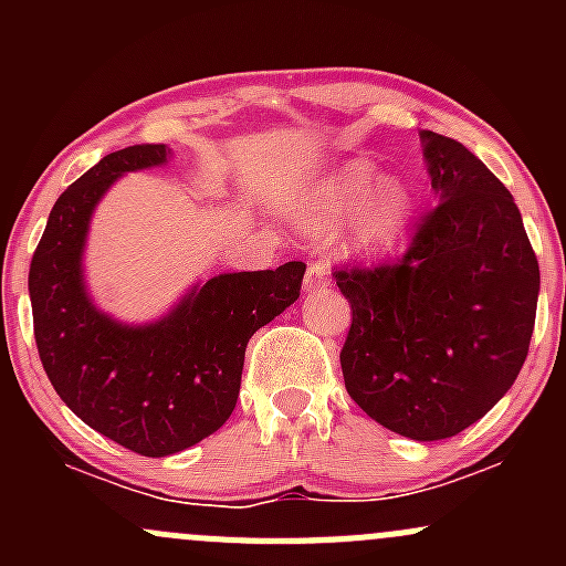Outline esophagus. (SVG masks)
<instances>
[{
  "label": "esophagus",
  "instance_id": "1",
  "mask_svg": "<svg viewBox=\"0 0 566 566\" xmlns=\"http://www.w3.org/2000/svg\"><path fill=\"white\" fill-rule=\"evenodd\" d=\"M325 284H328V262L323 256H315V260H310V268H306L304 290H319Z\"/></svg>",
  "mask_w": 566,
  "mask_h": 566
}]
</instances>
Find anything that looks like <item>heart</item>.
<instances>
[{"instance_id":"heart-1","label":"heart","mask_w":566,"mask_h":566,"mask_svg":"<svg viewBox=\"0 0 566 566\" xmlns=\"http://www.w3.org/2000/svg\"><path fill=\"white\" fill-rule=\"evenodd\" d=\"M413 210L410 191L399 180L378 182V167L350 161L334 169L310 202L315 230H331L353 219V241L364 249H386L402 235Z\"/></svg>"}]
</instances>
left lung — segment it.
<instances>
[{"label":"left lung","mask_w":566,"mask_h":566,"mask_svg":"<svg viewBox=\"0 0 566 566\" xmlns=\"http://www.w3.org/2000/svg\"><path fill=\"white\" fill-rule=\"evenodd\" d=\"M424 136L438 202L397 260L334 268L353 319L345 389L378 424L441 441L515 384L534 334L539 262L510 188L465 145Z\"/></svg>","instance_id":"8db88e82"}]
</instances>
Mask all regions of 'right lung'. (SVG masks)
I'll use <instances>...</instances> for the list:
<instances>
[{
  "label": "right lung",
  "instance_id": "right-lung-1",
  "mask_svg": "<svg viewBox=\"0 0 566 566\" xmlns=\"http://www.w3.org/2000/svg\"><path fill=\"white\" fill-rule=\"evenodd\" d=\"M167 161L164 145L108 153L60 193L30 265L38 356L62 402L101 436L167 458L235 410L247 345L301 295L304 262L221 273L156 325L128 328L90 304L82 247L95 202L123 172Z\"/></svg>",
  "mask_w": 566,
  "mask_h": 566
}]
</instances>
